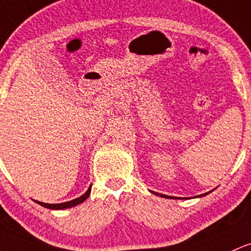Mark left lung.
<instances>
[{
  "label": "left lung",
  "instance_id": "8db88e82",
  "mask_svg": "<svg viewBox=\"0 0 251 251\" xmlns=\"http://www.w3.org/2000/svg\"><path fill=\"white\" fill-rule=\"evenodd\" d=\"M153 194H156V195H159V197H162V198H167V199H178V198H175V197H168V195H164V194H159V193H156V192H152ZM206 194H208V193H206ZM206 194H201V197H203V195H206Z\"/></svg>",
  "mask_w": 251,
  "mask_h": 251
}]
</instances>
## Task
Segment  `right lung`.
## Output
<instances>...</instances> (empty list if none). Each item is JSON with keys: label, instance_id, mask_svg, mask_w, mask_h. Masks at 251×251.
I'll list each match as a JSON object with an SVG mask.
<instances>
[{"label": "right lung", "instance_id": "right-lung-1", "mask_svg": "<svg viewBox=\"0 0 251 251\" xmlns=\"http://www.w3.org/2000/svg\"><path fill=\"white\" fill-rule=\"evenodd\" d=\"M90 191H92V186L88 188V191L84 193L83 195H81L79 198H76V199L71 200V201H67V202H62V203H45L41 201H35L37 203H39L40 206H44V207L50 208V210H64V208H69V207H74V206L78 205V203L83 202L84 200L88 199L89 197Z\"/></svg>", "mask_w": 251, "mask_h": 251}]
</instances>
